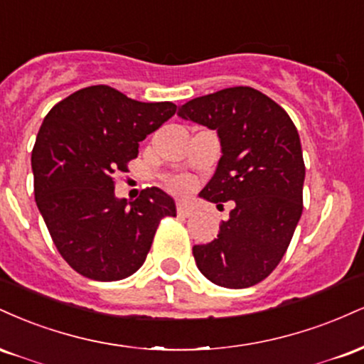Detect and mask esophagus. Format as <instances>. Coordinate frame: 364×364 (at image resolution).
<instances>
[{
    "instance_id": "obj_1",
    "label": "esophagus",
    "mask_w": 364,
    "mask_h": 364,
    "mask_svg": "<svg viewBox=\"0 0 364 364\" xmlns=\"http://www.w3.org/2000/svg\"><path fill=\"white\" fill-rule=\"evenodd\" d=\"M176 210H178V214L183 215V217H190L191 214H193V208H191L185 202H179L178 207H176Z\"/></svg>"
}]
</instances>
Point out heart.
Wrapping results in <instances>:
<instances>
[{
	"mask_svg": "<svg viewBox=\"0 0 364 364\" xmlns=\"http://www.w3.org/2000/svg\"><path fill=\"white\" fill-rule=\"evenodd\" d=\"M190 179L185 178V176H174V178H169L168 181V186L169 190L176 191V193H183V191H186L188 188H190Z\"/></svg>",
	"mask_w": 364,
	"mask_h": 364,
	"instance_id": "1",
	"label": "heart"
}]
</instances>
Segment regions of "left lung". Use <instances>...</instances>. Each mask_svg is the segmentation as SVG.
Wrapping results in <instances>:
<instances>
[{"label":"left lung","instance_id":"left-lung-1","mask_svg":"<svg viewBox=\"0 0 364 364\" xmlns=\"http://www.w3.org/2000/svg\"><path fill=\"white\" fill-rule=\"evenodd\" d=\"M178 116L215 129L220 140L223 156L200 196L232 200L215 240L193 246L196 267L217 286H255L282 260L303 212L298 129L277 102L252 87L191 99Z\"/></svg>","mask_w":364,"mask_h":364}]
</instances>
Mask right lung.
Listing matches in <instances>:
<instances>
[{
  "mask_svg": "<svg viewBox=\"0 0 364 364\" xmlns=\"http://www.w3.org/2000/svg\"><path fill=\"white\" fill-rule=\"evenodd\" d=\"M176 112L173 102L133 101L107 85L73 92L48 112L32 150L36 203L66 263L94 281L129 277L144 265L159 223L176 215L159 188L116 198L139 144Z\"/></svg>",
  "mask_w": 364,
  "mask_h": 364,
  "instance_id": "right-lung-1",
  "label": "right lung"
}]
</instances>
